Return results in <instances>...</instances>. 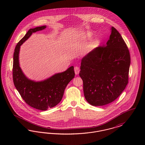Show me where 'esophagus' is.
Masks as SVG:
<instances>
[{
  "label": "esophagus",
  "mask_w": 145,
  "mask_h": 145,
  "mask_svg": "<svg viewBox=\"0 0 145 145\" xmlns=\"http://www.w3.org/2000/svg\"><path fill=\"white\" fill-rule=\"evenodd\" d=\"M74 71H75V73H76V75H77V74H79V71H80V69H79V67H74Z\"/></svg>",
  "instance_id": "esophagus-1"
}]
</instances>
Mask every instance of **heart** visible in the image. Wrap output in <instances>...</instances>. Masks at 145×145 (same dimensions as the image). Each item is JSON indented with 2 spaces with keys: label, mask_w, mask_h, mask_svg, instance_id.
Segmentation results:
<instances>
[{
  "label": "heart",
  "mask_w": 145,
  "mask_h": 145,
  "mask_svg": "<svg viewBox=\"0 0 145 145\" xmlns=\"http://www.w3.org/2000/svg\"><path fill=\"white\" fill-rule=\"evenodd\" d=\"M87 37H90V33H88L87 34Z\"/></svg>",
  "instance_id": "b5f03b06"
}]
</instances>
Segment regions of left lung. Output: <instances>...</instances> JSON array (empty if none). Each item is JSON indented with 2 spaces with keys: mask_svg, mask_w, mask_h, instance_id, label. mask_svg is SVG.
<instances>
[{
  "mask_svg": "<svg viewBox=\"0 0 145 145\" xmlns=\"http://www.w3.org/2000/svg\"><path fill=\"white\" fill-rule=\"evenodd\" d=\"M105 46H99L82 59L79 76L84 96L93 106L114 101L128 83L131 65L129 50L122 37L112 27Z\"/></svg>",
  "mask_w": 145,
  "mask_h": 145,
  "instance_id": "left-lung-1",
  "label": "left lung"
}]
</instances>
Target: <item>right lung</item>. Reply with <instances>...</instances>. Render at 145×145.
I'll list each match as a JSON object with an SVG mask.
<instances>
[{"mask_svg":"<svg viewBox=\"0 0 145 145\" xmlns=\"http://www.w3.org/2000/svg\"><path fill=\"white\" fill-rule=\"evenodd\" d=\"M46 28V26L43 25L29 29L17 43L14 52L12 69L14 85L22 98L29 106L43 111L53 108L60 102L66 87L75 76L73 66L40 82L28 79L22 72L19 62L21 45L33 33Z\"/></svg>","mask_w":145,"mask_h":145,"instance_id":"obj_1","label":"right lung"}]
</instances>
